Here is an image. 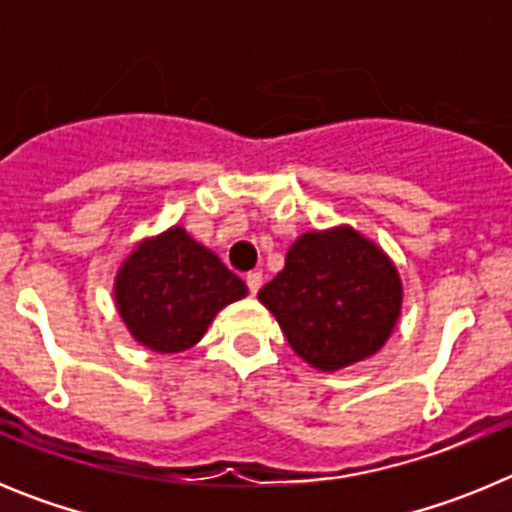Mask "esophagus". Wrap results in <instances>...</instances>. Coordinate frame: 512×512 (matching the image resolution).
<instances>
[{"label":"esophagus","instance_id":"1","mask_svg":"<svg viewBox=\"0 0 512 512\" xmlns=\"http://www.w3.org/2000/svg\"><path fill=\"white\" fill-rule=\"evenodd\" d=\"M261 282H264V274H261V271H251V274H246V284H248V292H251V295H256V292H259Z\"/></svg>","mask_w":512,"mask_h":512}]
</instances>
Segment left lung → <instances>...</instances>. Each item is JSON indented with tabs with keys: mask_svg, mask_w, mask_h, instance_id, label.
Masks as SVG:
<instances>
[{
	"mask_svg": "<svg viewBox=\"0 0 512 512\" xmlns=\"http://www.w3.org/2000/svg\"><path fill=\"white\" fill-rule=\"evenodd\" d=\"M259 300L297 356L336 372L384 346L400 318L402 287L382 248L336 228L300 235Z\"/></svg>",
	"mask_w": 512,
	"mask_h": 512,
	"instance_id": "left-lung-1",
	"label": "left lung"
}]
</instances>
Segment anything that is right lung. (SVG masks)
<instances>
[{"label":"right lung","mask_w":512,"mask_h":512,"mask_svg":"<svg viewBox=\"0 0 512 512\" xmlns=\"http://www.w3.org/2000/svg\"><path fill=\"white\" fill-rule=\"evenodd\" d=\"M246 292V284L182 228L140 243L115 282L122 320L135 341L158 354L192 348L217 312Z\"/></svg>","instance_id":"obj_1"}]
</instances>
